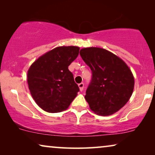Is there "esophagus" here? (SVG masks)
<instances>
[{
	"label": "esophagus",
	"mask_w": 155,
	"mask_h": 155,
	"mask_svg": "<svg viewBox=\"0 0 155 155\" xmlns=\"http://www.w3.org/2000/svg\"><path fill=\"white\" fill-rule=\"evenodd\" d=\"M78 87H79L80 92H82V91H83V89H84V83H83V82H81V83H80L79 84H78Z\"/></svg>",
	"instance_id": "obj_1"
}]
</instances>
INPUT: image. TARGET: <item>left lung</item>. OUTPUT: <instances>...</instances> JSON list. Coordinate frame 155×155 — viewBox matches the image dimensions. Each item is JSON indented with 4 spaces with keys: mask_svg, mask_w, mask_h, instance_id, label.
I'll use <instances>...</instances> for the list:
<instances>
[{
    "mask_svg": "<svg viewBox=\"0 0 155 155\" xmlns=\"http://www.w3.org/2000/svg\"><path fill=\"white\" fill-rule=\"evenodd\" d=\"M80 54L92 73L84 96L91 110L103 116L116 113L133 94L132 72L121 58L104 48H82Z\"/></svg>",
    "mask_w": 155,
    "mask_h": 155,
    "instance_id": "8db88e82",
    "label": "left lung"
}]
</instances>
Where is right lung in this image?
Returning a JSON list of instances; mask_svg holds the SVG:
<instances>
[{
  "label": "right lung",
  "instance_id": "right-lung-1",
  "mask_svg": "<svg viewBox=\"0 0 155 155\" xmlns=\"http://www.w3.org/2000/svg\"><path fill=\"white\" fill-rule=\"evenodd\" d=\"M78 46H59L35 61L27 71L31 97L40 108L48 113L66 110L80 91L68 70L77 58Z\"/></svg>",
  "mask_w": 155,
  "mask_h": 155
}]
</instances>
